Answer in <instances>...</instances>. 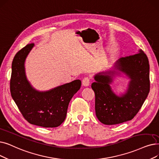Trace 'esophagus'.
Segmentation results:
<instances>
[{
    "mask_svg": "<svg viewBox=\"0 0 159 159\" xmlns=\"http://www.w3.org/2000/svg\"><path fill=\"white\" fill-rule=\"evenodd\" d=\"M89 83H90V79L88 77H84L82 80V85L84 86H88Z\"/></svg>",
    "mask_w": 159,
    "mask_h": 159,
    "instance_id": "1",
    "label": "esophagus"
}]
</instances>
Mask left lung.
Wrapping results in <instances>:
<instances>
[{
  "label": "left lung",
  "instance_id": "1",
  "mask_svg": "<svg viewBox=\"0 0 159 159\" xmlns=\"http://www.w3.org/2000/svg\"><path fill=\"white\" fill-rule=\"evenodd\" d=\"M114 70L130 79L126 92L117 95L110 84L118 72L107 71L94 76L92 84L95 92L97 118L105 125H116L132 120L139 112L150 89L149 64L142 50L137 54L123 57L116 61Z\"/></svg>",
  "mask_w": 159,
  "mask_h": 159
}]
</instances>
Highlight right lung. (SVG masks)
<instances>
[{
	"mask_svg": "<svg viewBox=\"0 0 159 159\" xmlns=\"http://www.w3.org/2000/svg\"><path fill=\"white\" fill-rule=\"evenodd\" d=\"M33 47L34 43L26 45L13 58L11 95L27 121L45 128L57 127L64 121L69 103L80 88L81 81L75 80L46 92L34 89L26 79L25 68L26 58Z\"/></svg>",
	"mask_w": 159,
	"mask_h": 159,
	"instance_id": "right-lung-1",
	"label": "right lung"
}]
</instances>
